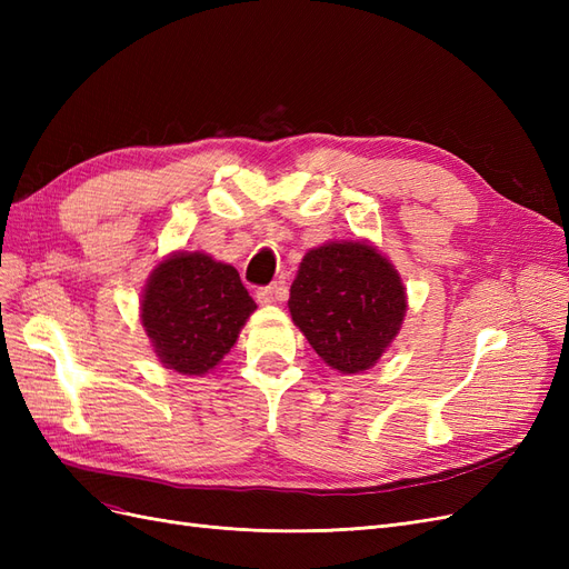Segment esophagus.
<instances>
[{"instance_id":"obj_1","label":"esophagus","mask_w":569,"mask_h":569,"mask_svg":"<svg viewBox=\"0 0 569 569\" xmlns=\"http://www.w3.org/2000/svg\"><path fill=\"white\" fill-rule=\"evenodd\" d=\"M287 297V291L282 284H270V287H261L256 291V299L261 306H270L274 301H282Z\"/></svg>"}]
</instances>
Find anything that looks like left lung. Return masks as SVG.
<instances>
[{
    "mask_svg": "<svg viewBox=\"0 0 569 569\" xmlns=\"http://www.w3.org/2000/svg\"><path fill=\"white\" fill-rule=\"evenodd\" d=\"M289 313L327 366L370 370L399 337L408 297L399 270L368 239L306 251L289 289Z\"/></svg>",
    "mask_w": 569,
    "mask_h": 569,
    "instance_id": "1",
    "label": "left lung"
}]
</instances>
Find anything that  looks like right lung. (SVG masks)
Listing matches in <instances>:
<instances>
[{"label":"right lung","mask_w":569,"mask_h":569,"mask_svg":"<svg viewBox=\"0 0 569 569\" xmlns=\"http://www.w3.org/2000/svg\"><path fill=\"white\" fill-rule=\"evenodd\" d=\"M256 311L239 272L203 251H173L151 270L140 320L163 368L187 377L216 370Z\"/></svg>","instance_id":"1"}]
</instances>
